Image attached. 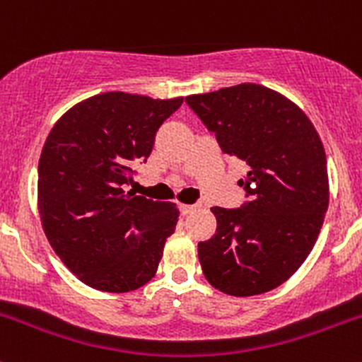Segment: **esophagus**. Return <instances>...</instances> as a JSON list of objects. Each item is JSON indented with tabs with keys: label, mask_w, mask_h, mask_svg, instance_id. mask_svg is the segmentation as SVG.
Wrapping results in <instances>:
<instances>
[{
	"label": "esophagus",
	"mask_w": 362,
	"mask_h": 362,
	"mask_svg": "<svg viewBox=\"0 0 362 362\" xmlns=\"http://www.w3.org/2000/svg\"><path fill=\"white\" fill-rule=\"evenodd\" d=\"M194 210H196L194 204H180V214L182 215H189V214H192Z\"/></svg>",
	"instance_id": "1"
}]
</instances>
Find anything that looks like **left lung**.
Returning a JSON list of instances; mask_svg holds the SVG:
<instances>
[{
    "instance_id": "left-lung-1",
    "label": "left lung",
    "mask_w": 362,
    "mask_h": 362,
    "mask_svg": "<svg viewBox=\"0 0 362 362\" xmlns=\"http://www.w3.org/2000/svg\"><path fill=\"white\" fill-rule=\"evenodd\" d=\"M221 151L249 166V202L214 206L217 231L198 243L204 279L229 296L282 286L317 242L329 204L324 145L306 113L276 90L240 83L185 98Z\"/></svg>"
}]
</instances>
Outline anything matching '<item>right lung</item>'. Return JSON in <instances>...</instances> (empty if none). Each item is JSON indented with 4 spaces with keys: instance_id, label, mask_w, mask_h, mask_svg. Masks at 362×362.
<instances>
[{
    "instance_id": "add662e5",
    "label": "right lung",
    "mask_w": 362,
    "mask_h": 362,
    "mask_svg": "<svg viewBox=\"0 0 362 362\" xmlns=\"http://www.w3.org/2000/svg\"><path fill=\"white\" fill-rule=\"evenodd\" d=\"M182 101L96 94L69 108L47 136L38 163L43 231L64 266L93 289L129 293L158 272L177 204L126 194L122 185Z\"/></svg>"
}]
</instances>
